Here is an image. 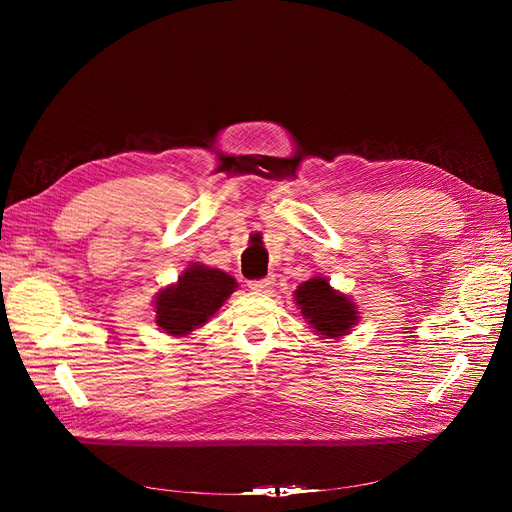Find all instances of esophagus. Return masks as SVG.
<instances>
[{
	"label": "esophagus",
	"mask_w": 512,
	"mask_h": 512,
	"mask_svg": "<svg viewBox=\"0 0 512 512\" xmlns=\"http://www.w3.org/2000/svg\"><path fill=\"white\" fill-rule=\"evenodd\" d=\"M250 288L256 292H267L269 288H273V277H265V280H252Z\"/></svg>",
	"instance_id": "1"
}]
</instances>
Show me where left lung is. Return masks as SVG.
<instances>
[{
	"mask_svg": "<svg viewBox=\"0 0 512 512\" xmlns=\"http://www.w3.org/2000/svg\"><path fill=\"white\" fill-rule=\"evenodd\" d=\"M294 299H297V305L301 307V314L320 335H346L356 322L354 303L344 294L331 290L324 277H314V280L303 282L294 292Z\"/></svg>",
	"mask_w": 512,
	"mask_h": 512,
	"instance_id": "8db88e82",
	"label": "left lung"
}]
</instances>
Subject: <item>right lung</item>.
Segmentation results:
<instances>
[{
    "instance_id": "right-lung-1",
    "label": "right lung",
    "mask_w": 512,
    "mask_h": 512,
    "mask_svg": "<svg viewBox=\"0 0 512 512\" xmlns=\"http://www.w3.org/2000/svg\"><path fill=\"white\" fill-rule=\"evenodd\" d=\"M237 282L220 269L192 265L175 286L160 292L156 322L170 335H185L200 327L235 292Z\"/></svg>"
}]
</instances>
